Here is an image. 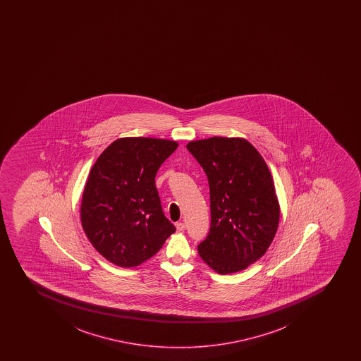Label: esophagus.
<instances>
[{
	"mask_svg": "<svg viewBox=\"0 0 361 361\" xmlns=\"http://www.w3.org/2000/svg\"><path fill=\"white\" fill-rule=\"evenodd\" d=\"M176 228H177V231H183L184 228H185V224L183 223V221H179V223H176Z\"/></svg>",
	"mask_w": 361,
	"mask_h": 361,
	"instance_id": "34e87169",
	"label": "esophagus"
}]
</instances>
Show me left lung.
Masks as SVG:
<instances>
[{
  "mask_svg": "<svg viewBox=\"0 0 361 361\" xmlns=\"http://www.w3.org/2000/svg\"><path fill=\"white\" fill-rule=\"evenodd\" d=\"M187 148L209 183L211 230L197 245L200 257L216 274H235L265 255L281 216L269 166L242 137L213 136Z\"/></svg>",
  "mask_w": 361,
  "mask_h": 361,
  "instance_id": "8db88e82",
  "label": "left lung"
}]
</instances>
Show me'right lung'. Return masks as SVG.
<instances>
[{
  "mask_svg": "<svg viewBox=\"0 0 361 361\" xmlns=\"http://www.w3.org/2000/svg\"><path fill=\"white\" fill-rule=\"evenodd\" d=\"M178 142L121 137L89 172L80 221L94 248L119 267H135L158 253L176 231L164 216L155 176Z\"/></svg>",
  "mask_w": 361,
  "mask_h": 361,
  "instance_id": "1",
  "label": "right lung"
}]
</instances>
